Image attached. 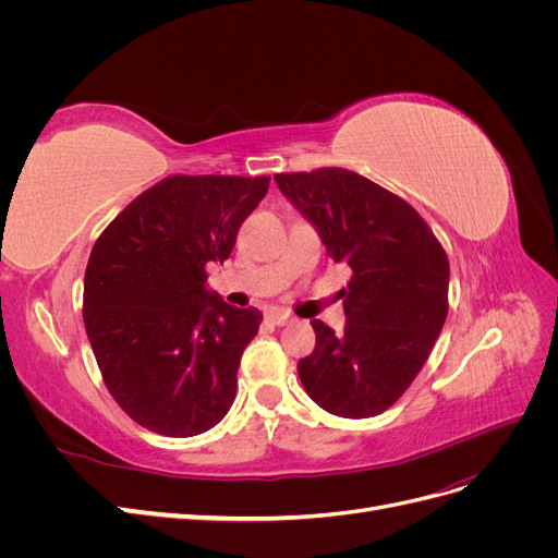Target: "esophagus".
Listing matches in <instances>:
<instances>
[{"label":"esophagus","instance_id":"obj_1","mask_svg":"<svg viewBox=\"0 0 558 558\" xmlns=\"http://www.w3.org/2000/svg\"><path fill=\"white\" fill-rule=\"evenodd\" d=\"M265 320H267V324H272V326H289L291 320H293V316L283 314V312H267Z\"/></svg>","mask_w":558,"mask_h":558}]
</instances>
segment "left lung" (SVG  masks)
Listing matches in <instances>:
<instances>
[{
    "instance_id": "8db88e82",
    "label": "left lung",
    "mask_w": 558,
    "mask_h": 558,
    "mask_svg": "<svg viewBox=\"0 0 558 558\" xmlns=\"http://www.w3.org/2000/svg\"><path fill=\"white\" fill-rule=\"evenodd\" d=\"M275 181L351 269L344 332L310 320L316 347L298 363L300 381L335 416H377L408 391L445 326L447 253L412 205L356 172L320 167Z\"/></svg>"
}]
</instances>
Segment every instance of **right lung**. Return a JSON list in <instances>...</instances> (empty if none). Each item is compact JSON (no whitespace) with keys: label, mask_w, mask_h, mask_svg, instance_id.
<instances>
[{"label":"right lung","mask_w":558,"mask_h":558,"mask_svg":"<svg viewBox=\"0 0 558 558\" xmlns=\"http://www.w3.org/2000/svg\"><path fill=\"white\" fill-rule=\"evenodd\" d=\"M269 177L174 174L134 197L99 234L83 279V324L121 410L167 437L214 428L263 314L207 291Z\"/></svg>","instance_id":"add662e5"}]
</instances>
